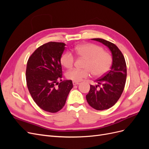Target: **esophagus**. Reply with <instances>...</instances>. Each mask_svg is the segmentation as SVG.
<instances>
[{
  "instance_id": "obj_1",
  "label": "esophagus",
  "mask_w": 149,
  "mask_h": 149,
  "mask_svg": "<svg viewBox=\"0 0 149 149\" xmlns=\"http://www.w3.org/2000/svg\"><path fill=\"white\" fill-rule=\"evenodd\" d=\"M79 82H76V81H73V85H78L79 84Z\"/></svg>"
}]
</instances>
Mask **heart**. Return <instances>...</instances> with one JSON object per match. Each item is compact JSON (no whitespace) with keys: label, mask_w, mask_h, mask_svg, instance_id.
Wrapping results in <instances>:
<instances>
[{"label":"heart","mask_w":149,"mask_h":149,"mask_svg":"<svg viewBox=\"0 0 149 149\" xmlns=\"http://www.w3.org/2000/svg\"><path fill=\"white\" fill-rule=\"evenodd\" d=\"M74 52L86 61L84 66V70L73 69L68 71L66 76L68 79L78 82L88 78L90 73L94 76L100 77L109 71L112 61V56L104 51L102 47L93 43H84L76 46ZM60 61L66 68H71L74 64V57L71 53L66 52L61 55Z\"/></svg>","instance_id":"heart-1"}]
</instances>
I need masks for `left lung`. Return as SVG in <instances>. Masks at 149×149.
I'll return each mask as SVG.
<instances>
[{"label":"left lung","instance_id":"obj_1","mask_svg":"<svg viewBox=\"0 0 149 149\" xmlns=\"http://www.w3.org/2000/svg\"><path fill=\"white\" fill-rule=\"evenodd\" d=\"M91 40L104 45L112 53L111 70L96 81L97 85H90L89 91L86 96L90 106L96 110L102 111L113 106L120 98L125 86L127 68L123 53L116 45L102 38ZM98 87L100 88H97Z\"/></svg>","mask_w":149,"mask_h":149}]
</instances>
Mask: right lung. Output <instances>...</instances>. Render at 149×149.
<instances>
[{
  "mask_svg": "<svg viewBox=\"0 0 149 149\" xmlns=\"http://www.w3.org/2000/svg\"><path fill=\"white\" fill-rule=\"evenodd\" d=\"M65 45L53 42L44 44L33 53L26 65V84L31 97L41 109L52 113L65 106L73 86L71 80L61 79L60 59ZM59 80L62 81L60 84Z\"/></svg>",
  "mask_w": 149,
  "mask_h": 149,
  "instance_id": "obj_1",
  "label": "right lung"
}]
</instances>
